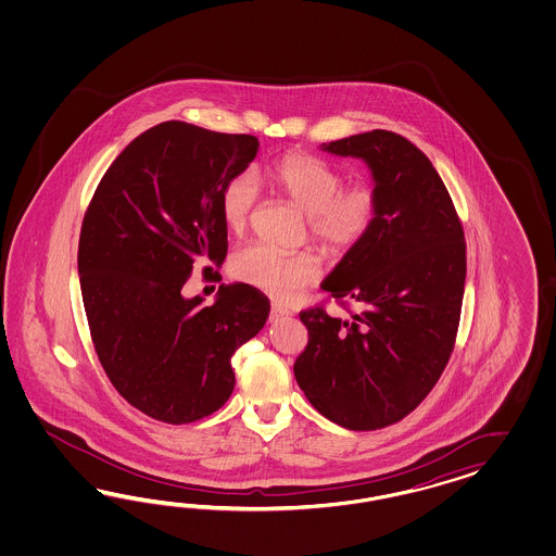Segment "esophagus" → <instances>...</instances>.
<instances>
[{
	"label": "esophagus",
	"mask_w": 556,
	"mask_h": 556,
	"mask_svg": "<svg viewBox=\"0 0 556 556\" xmlns=\"http://www.w3.org/2000/svg\"><path fill=\"white\" fill-rule=\"evenodd\" d=\"M286 316H289V309H287V307L279 305V303H273V305H270V321L286 318Z\"/></svg>",
	"instance_id": "1"
}]
</instances>
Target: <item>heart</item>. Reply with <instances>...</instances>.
Listing matches in <instances>:
<instances>
[{
  "mask_svg": "<svg viewBox=\"0 0 556 556\" xmlns=\"http://www.w3.org/2000/svg\"><path fill=\"white\" fill-rule=\"evenodd\" d=\"M267 177L289 202L307 214L309 235L326 253H351L379 219L381 202L375 187H342V173L309 152H283L267 168ZM256 203L258 186L251 173H236L222 186L219 212L230 230L247 228ZM230 270L236 279L277 300L295 298L320 277V265L312 254L287 253L267 242H251L238 249Z\"/></svg>",
  "mask_w": 556,
  "mask_h": 556,
  "instance_id": "obj_1",
  "label": "heart"
}]
</instances>
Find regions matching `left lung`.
I'll return each instance as SVG.
<instances>
[{
    "label": "left lung",
    "mask_w": 556,
    "mask_h": 556,
    "mask_svg": "<svg viewBox=\"0 0 556 556\" xmlns=\"http://www.w3.org/2000/svg\"><path fill=\"white\" fill-rule=\"evenodd\" d=\"M321 147L369 165L381 212L321 283L349 318L321 303L300 312L307 346L293 372L321 416L367 432L404 420L448 365L467 242L437 168L404 136L372 130Z\"/></svg>",
    "instance_id": "8db88e82"
}]
</instances>
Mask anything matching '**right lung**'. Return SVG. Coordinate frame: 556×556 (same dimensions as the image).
I'll return each mask as SVG.
<instances>
[{
    "label": "right lung",
    "instance_id": "right-lung-1",
    "mask_svg": "<svg viewBox=\"0 0 556 556\" xmlns=\"http://www.w3.org/2000/svg\"><path fill=\"white\" fill-rule=\"evenodd\" d=\"M256 151V136L163 122L119 152L87 205L77 267L91 340L112 386L152 420L179 426L226 404L230 356L269 316L247 283L219 286L207 307L181 293L193 267L226 258L219 191Z\"/></svg>",
    "mask_w": 556,
    "mask_h": 556
}]
</instances>
